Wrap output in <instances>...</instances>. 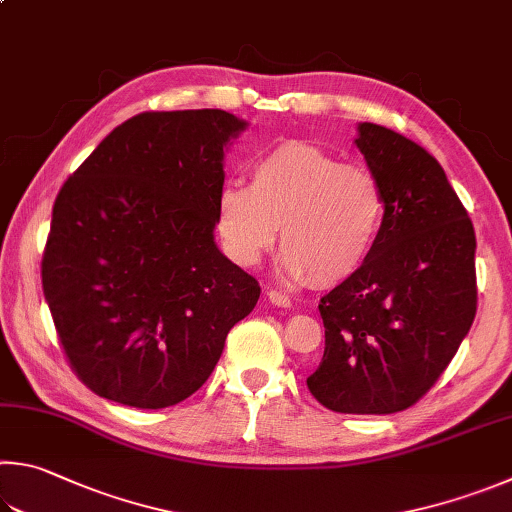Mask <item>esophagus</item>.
Instances as JSON below:
<instances>
[{
	"label": "esophagus",
	"mask_w": 512,
	"mask_h": 512,
	"mask_svg": "<svg viewBox=\"0 0 512 512\" xmlns=\"http://www.w3.org/2000/svg\"><path fill=\"white\" fill-rule=\"evenodd\" d=\"M266 295H268V300H271L277 306H284V309H286V306H291V297H288L282 291H275V288H271V291H266Z\"/></svg>",
	"instance_id": "1"
}]
</instances>
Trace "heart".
<instances>
[{"label": "heart", "instance_id": "heart-1", "mask_svg": "<svg viewBox=\"0 0 512 512\" xmlns=\"http://www.w3.org/2000/svg\"><path fill=\"white\" fill-rule=\"evenodd\" d=\"M248 174V188L226 183L217 197V232L230 259L255 266L280 230L291 277L333 286L360 271L387 210L374 172L313 143L284 141L259 152Z\"/></svg>", "mask_w": 512, "mask_h": 512}]
</instances>
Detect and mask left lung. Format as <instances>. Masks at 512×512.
I'll return each mask as SVG.
<instances>
[{
  "instance_id": "left-lung-1",
  "label": "left lung",
  "mask_w": 512,
  "mask_h": 512,
  "mask_svg": "<svg viewBox=\"0 0 512 512\" xmlns=\"http://www.w3.org/2000/svg\"><path fill=\"white\" fill-rule=\"evenodd\" d=\"M385 192V221L360 271L320 300L324 356L309 392L340 414H394L430 392L477 313L475 228L443 167L410 138L358 125Z\"/></svg>"
}]
</instances>
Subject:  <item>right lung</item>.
<instances>
[{
    "label": "right lung",
    "instance_id": "1",
    "mask_svg": "<svg viewBox=\"0 0 512 512\" xmlns=\"http://www.w3.org/2000/svg\"><path fill=\"white\" fill-rule=\"evenodd\" d=\"M246 123L224 109L145 111L118 125L58 192L42 288L71 369L138 410L206 383L257 280L215 244L224 147Z\"/></svg>",
    "mask_w": 512,
    "mask_h": 512
}]
</instances>
